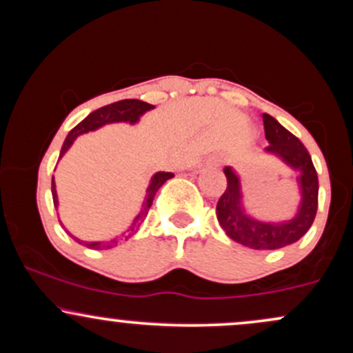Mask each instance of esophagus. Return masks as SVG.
<instances>
[{
    "label": "esophagus",
    "instance_id": "1",
    "mask_svg": "<svg viewBox=\"0 0 353 353\" xmlns=\"http://www.w3.org/2000/svg\"><path fill=\"white\" fill-rule=\"evenodd\" d=\"M217 163H221V161H217Z\"/></svg>",
    "mask_w": 353,
    "mask_h": 353
}]
</instances>
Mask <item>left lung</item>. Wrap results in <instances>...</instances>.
I'll use <instances>...</instances> for the list:
<instances>
[{
	"label": "left lung",
	"mask_w": 353,
	"mask_h": 353,
	"mask_svg": "<svg viewBox=\"0 0 353 353\" xmlns=\"http://www.w3.org/2000/svg\"><path fill=\"white\" fill-rule=\"evenodd\" d=\"M262 119L265 139L269 141L265 152L277 156L299 172L301 204L297 214L283 222H264L249 216L242 202L241 179L229 165L224 169L228 188L217 202L216 212L219 224L232 241L255 250H274L294 244L310 229L317 214L319 177L305 145L270 114H262Z\"/></svg>",
	"instance_id": "8db88e82"
}]
</instances>
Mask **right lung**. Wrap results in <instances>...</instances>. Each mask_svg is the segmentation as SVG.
I'll use <instances>...</instances> for the list:
<instances>
[{
    "instance_id": "obj_1",
    "label": "right lung",
    "mask_w": 353,
    "mask_h": 353,
    "mask_svg": "<svg viewBox=\"0 0 353 353\" xmlns=\"http://www.w3.org/2000/svg\"><path fill=\"white\" fill-rule=\"evenodd\" d=\"M151 109H154L152 104L144 103V101H139V99H123V101H117V103L108 104V106L96 109V111H92L91 114L86 117V119L81 121V123L76 125L74 129H71L70 134H68V137H66V141H64L63 148H61L59 157H63L64 154H66L68 149L71 148V144L74 143L76 137L84 134V132L96 131V129L103 128V125H106V124H112V123L136 124L137 121H139V117L143 116L144 112L151 111ZM171 177H174L172 172H156L154 174V176L151 177V182H149L148 189H145V197H144L143 205H141L139 214H137L134 221H132V224L129 225V228L125 229L121 236H116L114 239H109V241H94V242H83V241H79V239L72 237L71 234L70 236L74 239L76 242H79V244H84L86 247H89V249H94V250L112 249V247H116L119 242L128 241V239H131L137 232V230H139L141 224H143L145 216H148L149 208L152 205L154 196H156L157 190H159V188L164 184L165 181L171 179ZM51 194H52V202H54V208H58V194H56L54 177H52V182H51Z\"/></svg>"
}]
</instances>
